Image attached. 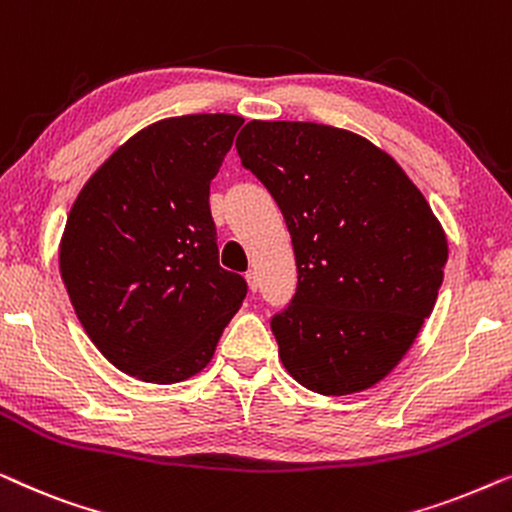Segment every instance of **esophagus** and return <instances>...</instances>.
<instances>
[{
  "label": "esophagus",
  "instance_id": "34e87169",
  "mask_svg": "<svg viewBox=\"0 0 512 512\" xmlns=\"http://www.w3.org/2000/svg\"><path fill=\"white\" fill-rule=\"evenodd\" d=\"M244 277H247V284H249V289L256 293V291H258V275H256V272H254V270H249L247 275H244Z\"/></svg>",
  "mask_w": 512,
  "mask_h": 512
}]
</instances>
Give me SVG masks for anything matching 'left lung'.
<instances>
[{
  "label": "left lung",
  "mask_w": 512,
  "mask_h": 512,
  "mask_svg": "<svg viewBox=\"0 0 512 512\" xmlns=\"http://www.w3.org/2000/svg\"><path fill=\"white\" fill-rule=\"evenodd\" d=\"M235 146L282 209L296 254V296L270 324L279 359L317 394L370 389L433 312L443 226L403 167L356 132L251 121Z\"/></svg>",
  "instance_id": "1"
}]
</instances>
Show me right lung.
Wrapping results in <instances>:
<instances>
[{
	"mask_svg": "<svg viewBox=\"0 0 512 512\" xmlns=\"http://www.w3.org/2000/svg\"><path fill=\"white\" fill-rule=\"evenodd\" d=\"M242 116L188 114L146 125L76 195L60 275L83 331L121 373L151 384L198 375L247 296L219 265L209 212Z\"/></svg>",
	"mask_w": 512,
	"mask_h": 512,
	"instance_id": "right-lung-1",
	"label": "right lung"
}]
</instances>
